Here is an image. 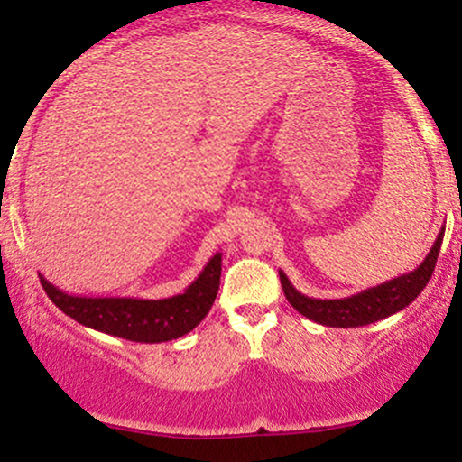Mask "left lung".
Returning a JSON list of instances; mask_svg holds the SVG:
<instances>
[{"label":"left lung","mask_w":462,"mask_h":462,"mask_svg":"<svg viewBox=\"0 0 462 462\" xmlns=\"http://www.w3.org/2000/svg\"><path fill=\"white\" fill-rule=\"evenodd\" d=\"M445 229L439 231L437 240H434L432 248L414 271L402 277L391 279V282L373 286L362 292L351 294L345 299H312L300 294L297 288L290 283L286 273L279 271V279H282V288L286 299L290 300L299 314L305 319L314 320V323L325 325V328H362V325H371L375 320L388 319V316L397 314L399 310L408 308L414 299L421 294L426 283L432 277L434 266H437V257L443 245Z\"/></svg>","instance_id":"8db88e82"}]
</instances>
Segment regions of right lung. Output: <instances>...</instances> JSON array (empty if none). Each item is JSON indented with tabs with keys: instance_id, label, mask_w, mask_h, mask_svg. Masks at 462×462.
I'll list each match as a JSON object with an SVG mask.
<instances>
[{
	"instance_id": "right-lung-1",
	"label": "right lung",
	"mask_w": 462,
	"mask_h": 462,
	"mask_svg": "<svg viewBox=\"0 0 462 462\" xmlns=\"http://www.w3.org/2000/svg\"><path fill=\"white\" fill-rule=\"evenodd\" d=\"M222 253L207 262L203 273L185 288L183 294L168 299H131V297H78L63 292L43 274V286L51 303L85 328L133 343H168L189 334L214 305L220 288Z\"/></svg>"
}]
</instances>
